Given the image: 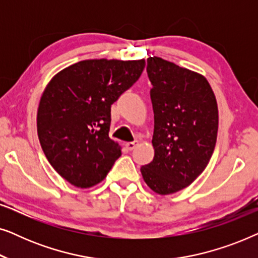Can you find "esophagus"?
Wrapping results in <instances>:
<instances>
[{
	"instance_id": "esophagus-1",
	"label": "esophagus",
	"mask_w": 258,
	"mask_h": 258,
	"mask_svg": "<svg viewBox=\"0 0 258 258\" xmlns=\"http://www.w3.org/2000/svg\"><path fill=\"white\" fill-rule=\"evenodd\" d=\"M137 144H139L137 141H135V142H128L125 144V147H126V149H128V150H133V149H135Z\"/></svg>"
}]
</instances>
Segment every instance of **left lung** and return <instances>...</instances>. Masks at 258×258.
<instances>
[{
  "label": "left lung",
  "mask_w": 258,
  "mask_h": 258,
  "mask_svg": "<svg viewBox=\"0 0 258 258\" xmlns=\"http://www.w3.org/2000/svg\"><path fill=\"white\" fill-rule=\"evenodd\" d=\"M147 63L155 155L141 174L154 192L170 195L191 184L209 163L217 139V102L201 74L156 56Z\"/></svg>",
  "instance_id": "8db88e82"
}]
</instances>
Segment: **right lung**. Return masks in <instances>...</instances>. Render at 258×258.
Masks as SVG:
<instances>
[{
  "label": "right lung",
  "instance_id": "1",
  "mask_svg": "<svg viewBox=\"0 0 258 258\" xmlns=\"http://www.w3.org/2000/svg\"><path fill=\"white\" fill-rule=\"evenodd\" d=\"M144 66V59H84L49 81L37 109V135L49 163L70 184H98L121 156V146L109 137L110 108Z\"/></svg>",
  "mask_w": 258,
  "mask_h": 258
}]
</instances>
